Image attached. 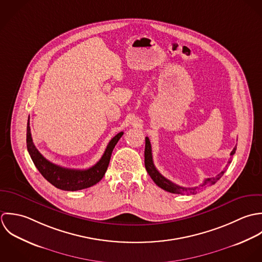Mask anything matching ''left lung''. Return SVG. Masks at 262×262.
I'll return each instance as SVG.
<instances>
[{"instance_id": "8db88e82", "label": "left lung", "mask_w": 262, "mask_h": 262, "mask_svg": "<svg viewBox=\"0 0 262 262\" xmlns=\"http://www.w3.org/2000/svg\"><path fill=\"white\" fill-rule=\"evenodd\" d=\"M236 149H237V146L233 149V151L231 152V158L230 160L228 161V164L227 166L232 162V157L233 155L235 154L236 152ZM226 166V167H227ZM145 167L147 169V172L149 173L150 177L153 179V181L157 184L159 187H161L162 189L168 191V192H171V193H177V194H183V193H195L198 191V189L200 188H204V187H207V186H210V185H213L223 175L224 173L226 172V168L220 173L217 174L215 177H211V178H207L203 184L200 185V187H192V188H186V187H182V186H179L175 183H173L172 181L168 180L167 178H165L159 171L157 170V168L155 167L154 165V162H153V156H152V147H151V143H150V140L149 138L147 137L146 138V146H145Z\"/></svg>"}]
</instances>
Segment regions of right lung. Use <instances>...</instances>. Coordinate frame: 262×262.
Returning a JSON list of instances; mask_svg holds the SVG:
<instances>
[{
	"label": "right lung",
	"instance_id": "1",
	"mask_svg": "<svg viewBox=\"0 0 262 262\" xmlns=\"http://www.w3.org/2000/svg\"><path fill=\"white\" fill-rule=\"evenodd\" d=\"M123 132L118 133L111 141L108 143L104 154L101 159L91 168L85 170H78V169H69L57 166L50 162L43 157L36 147L33 144L31 133H30V125H29V118L27 122V134H26V143H27V150L32 159L34 165L41 173V175L50 182L53 186L58 189L67 190V191H76L91 187L98 183L104 176L107 167L109 165L110 157L112 151L122 137Z\"/></svg>",
	"mask_w": 262,
	"mask_h": 262
}]
</instances>
